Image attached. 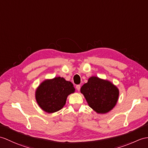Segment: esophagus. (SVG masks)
Here are the masks:
<instances>
[{"mask_svg": "<svg viewBox=\"0 0 148 148\" xmlns=\"http://www.w3.org/2000/svg\"><path fill=\"white\" fill-rule=\"evenodd\" d=\"M75 88H76L77 91H79L80 89H81V86L80 85H77L76 87H75Z\"/></svg>", "mask_w": 148, "mask_h": 148, "instance_id": "34e87169", "label": "esophagus"}]
</instances>
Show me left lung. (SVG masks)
<instances>
[{
	"mask_svg": "<svg viewBox=\"0 0 148 148\" xmlns=\"http://www.w3.org/2000/svg\"><path fill=\"white\" fill-rule=\"evenodd\" d=\"M81 92L89 106L98 113L110 112L118 101V88L111 82L101 79L98 77L89 78L87 83L81 88Z\"/></svg>",
	"mask_w": 148,
	"mask_h": 148,
	"instance_id": "8db88e82",
	"label": "left lung"
}]
</instances>
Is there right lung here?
Listing matches in <instances>:
<instances>
[{"instance_id":"obj_1","label":"right lung","mask_w":148,"mask_h":148,"mask_svg":"<svg viewBox=\"0 0 148 148\" xmlns=\"http://www.w3.org/2000/svg\"><path fill=\"white\" fill-rule=\"evenodd\" d=\"M74 91L71 82L57 77L42 82L36 90L35 97L37 103L43 110L53 113L63 108L68 95Z\"/></svg>"}]
</instances>
